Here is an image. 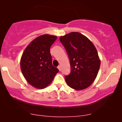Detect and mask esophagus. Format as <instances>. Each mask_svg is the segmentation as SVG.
Wrapping results in <instances>:
<instances>
[{
    "mask_svg": "<svg viewBox=\"0 0 122 122\" xmlns=\"http://www.w3.org/2000/svg\"><path fill=\"white\" fill-rule=\"evenodd\" d=\"M57 68H58V69H59V71H61V66L60 65H59V66H58V67H57Z\"/></svg>",
    "mask_w": 122,
    "mask_h": 122,
    "instance_id": "34e87169",
    "label": "esophagus"
}]
</instances>
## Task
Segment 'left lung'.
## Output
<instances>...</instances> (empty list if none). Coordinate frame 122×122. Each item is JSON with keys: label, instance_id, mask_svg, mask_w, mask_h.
<instances>
[{"label": "left lung", "instance_id": "obj_1", "mask_svg": "<svg viewBox=\"0 0 122 122\" xmlns=\"http://www.w3.org/2000/svg\"><path fill=\"white\" fill-rule=\"evenodd\" d=\"M70 60L71 73L65 80L71 88L81 90L90 86L96 79L100 60L94 45L88 38L72 32L60 38Z\"/></svg>", "mask_w": 122, "mask_h": 122}]
</instances>
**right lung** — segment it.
I'll list each match as a JSON object with an SVG mask.
<instances>
[{
  "label": "right lung",
  "mask_w": 122,
  "mask_h": 122,
  "mask_svg": "<svg viewBox=\"0 0 122 122\" xmlns=\"http://www.w3.org/2000/svg\"><path fill=\"white\" fill-rule=\"evenodd\" d=\"M56 39L54 36H41L31 42L22 54L21 71L25 79L34 87H46L59 72L52 65L50 53V47Z\"/></svg>",
  "instance_id": "add662e5"
}]
</instances>
